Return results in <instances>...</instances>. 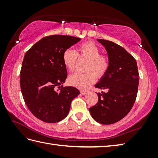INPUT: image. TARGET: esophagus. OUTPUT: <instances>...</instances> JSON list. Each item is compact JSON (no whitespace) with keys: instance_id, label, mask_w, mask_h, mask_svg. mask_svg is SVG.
Instances as JSON below:
<instances>
[{"instance_id":"obj_1","label":"esophagus","mask_w":158,"mask_h":158,"mask_svg":"<svg viewBox=\"0 0 158 158\" xmlns=\"http://www.w3.org/2000/svg\"><path fill=\"white\" fill-rule=\"evenodd\" d=\"M80 92H81V94L82 95H85V94H86L87 92H87L86 90H81V91H80Z\"/></svg>"}]
</instances>
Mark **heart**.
Masks as SVG:
<instances>
[{
    "label": "heart",
    "instance_id": "b5f03b06",
    "mask_svg": "<svg viewBox=\"0 0 158 158\" xmlns=\"http://www.w3.org/2000/svg\"><path fill=\"white\" fill-rule=\"evenodd\" d=\"M100 49L95 43L85 42L80 45L77 51L66 49L63 53L62 60L64 64L69 71H73L75 69L78 59L88 60L85 66L84 73H75L69 78L70 85L78 88L86 89L94 82L96 76L98 78L103 77L108 71L110 61L108 56L100 54Z\"/></svg>",
    "mask_w": 158,
    "mask_h": 158
}]
</instances>
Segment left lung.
<instances>
[{
	"instance_id": "8db88e82",
	"label": "left lung",
	"mask_w": 158,
	"mask_h": 158,
	"mask_svg": "<svg viewBox=\"0 0 158 158\" xmlns=\"http://www.w3.org/2000/svg\"><path fill=\"white\" fill-rule=\"evenodd\" d=\"M98 41L108 53L110 66L95 87L108 92L97 94L98 102L89 110L97 122L108 125L119 122L132 109L138 92L139 74L136 60L122 46L107 40Z\"/></svg>"
}]
</instances>
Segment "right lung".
Instances as JSON below:
<instances>
[{
    "label": "right lung",
    "instance_id": "1",
    "mask_svg": "<svg viewBox=\"0 0 158 158\" xmlns=\"http://www.w3.org/2000/svg\"><path fill=\"white\" fill-rule=\"evenodd\" d=\"M80 40L72 36L50 35L25 53L20 71L22 94L28 109L43 122L56 123L64 119L73 99L79 94L75 87L62 85L67 77L62 55Z\"/></svg>",
    "mask_w": 158,
    "mask_h": 158
}]
</instances>
